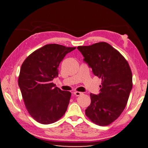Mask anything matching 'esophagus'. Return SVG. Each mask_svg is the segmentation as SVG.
<instances>
[{"instance_id":"34e87169","label":"esophagus","mask_w":148,"mask_h":148,"mask_svg":"<svg viewBox=\"0 0 148 148\" xmlns=\"http://www.w3.org/2000/svg\"><path fill=\"white\" fill-rule=\"evenodd\" d=\"M74 95H76V96H79V95L83 94V92H79V91H74Z\"/></svg>"}]
</instances>
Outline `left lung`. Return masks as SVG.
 Returning a JSON list of instances; mask_svg holds the SVG:
<instances>
[{
	"instance_id": "obj_1",
	"label": "left lung",
	"mask_w": 148,
	"mask_h": 148,
	"mask_svg": "<svg viewBox=\"0 0 148 148\" xmlns=\"http://www.w3.org/2000/svg\"><path fill=\"white\" fill-rule=\"evenodd\" d=\"M77 48L94 75L102 79L100 93L90 94L91 102L86 115L95 124L108 125L118 118L127 105L132 87L131 68L125 57L106 42Z\"/></svg>"
}]
</instances>
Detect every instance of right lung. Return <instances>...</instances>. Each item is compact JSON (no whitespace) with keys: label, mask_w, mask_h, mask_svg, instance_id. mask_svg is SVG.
Segmentation results:
<instances>
[{"label":"right lung","mask_w":148,"mask_h":148,"mask_svg":"<svg viewBox=\"0 0 148 148\" xmlns=\"http://www.w3.org/2000/svg\"><path fill=\"white\" fill-rule=\"evenodd\" d=\"M76 47L47 44L27 57L20 70L18 85L27 111L42 124L53 123L66 112L71 92L52 81L58 76L60 62Z\"/></svg>","instance_id":"add662e5"}]
</instances>
